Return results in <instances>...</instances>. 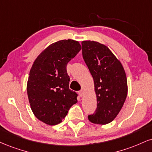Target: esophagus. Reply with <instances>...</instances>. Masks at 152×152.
<instances>
[{"mask_svg":"<svg viewBox=\"0 0 152 152\" xmlns=\"http://www.w3.org/2000/svg\"><path fill=\"white\" fill-rule=\"evenodd\" d=\"M78 94H79V96H81V97H82L84 95V91L83 90H81L79 91V92H78Z\"/></svg>","mask_w":152,"mask_h":152,"instance_id":"1","label":"esophagus"}]
</instances>
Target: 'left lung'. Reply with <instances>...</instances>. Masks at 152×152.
<instances>
[{
    "mask_svg": "<svg viewBox=\"0 0 152 152\" xmlns=\"http://www.w3.org/2000/svg\"><path fill=\"white\" fill-rule=\"evenodd\" d=\"M82 54L94 81L97 108L89 121L106 125L116 118L127 95L125 69L108 47L95 41H83Z\"/></svg>",
    "mask_w": 152,
    "mask_h": 152,
    "instance_id": "obj_1",
    "label": "left lung"
}]
</instances>
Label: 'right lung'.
Segmentation results:
<instances>
[{"label":"right lung","mask_w":152,"mask_h":152,"mask_svg":"<svg viewBox=\"0 0 152 152\" xmlns=\"http://www.w3.org/2000/svg\"><path fill=\"white\" fill-rule=\"evenodd\" d=\"M81 49L78 41L63 39L47 47L34 60L27 84L34 115L49 125L60 123L77 103V94L69 89L66 65Z\"/></svg>","instance_id":"1"}]
</instances>
